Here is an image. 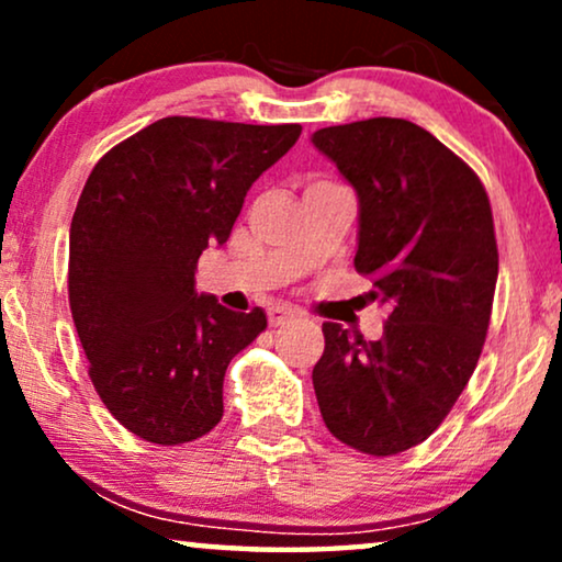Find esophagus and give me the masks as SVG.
<instances>
[{"label": "esophagus", "instance_id": "obj_1", "mask_svg": "<svg viewBox=\"0 0 562 562\" xmlns=\"http://www.w3.org/2000/svg\"><path fill=\"white\" fill-rule=\"evenodd\" d=\"M294 319H296V312L286 310V306H271V310H268V322H271V327L291 325Z\"/></svg>", "mask_w": 562, "mask_h": 562}]
</instances>
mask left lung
<instances>
[{
	"label": "left lung",
	"mask_w": 562,
	"mask_h": 562,
	"mask_svg": "<svg viewBox=\"0 0 562 562\" xmlns=\"http://www.w3.org/2000/svg\"><path fill=\"white\" fill-rule=\"evenodd\" d=\"M312 143L356 189V271L391 310L379 340L322 325L314 394L337 440L396 456L440 427L481 358L498 276L488 194L409 120L322 127Z\"/></svg>",
	"instance_id": "obj_1"
}]
</instances>
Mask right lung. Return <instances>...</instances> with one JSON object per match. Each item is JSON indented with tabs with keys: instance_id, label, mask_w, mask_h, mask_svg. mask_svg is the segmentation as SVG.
<instances>
[{
	"instance_id": "right-lung-1",
	"label": "right lung",
	"mask_w": 562,
	"mask_h": 562,
	"mask_svg": "<svg viewBox=\"0 0 562 562\" xmlns=\"http://www.w3.org/2000/svg\"><path fill=\"white\" fill-rule=\"evenodd\" d=\"M302 125L164 117L99 158L68 237V304L112 417L156 445L222 419V381L266 312L196 294V260L225 245L245 194Z\"/></svg>"
}]
</instances>
